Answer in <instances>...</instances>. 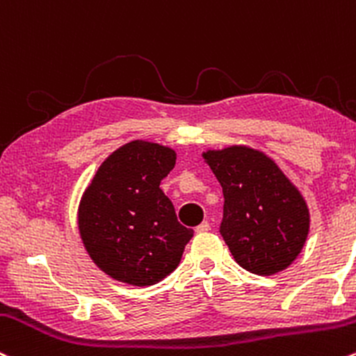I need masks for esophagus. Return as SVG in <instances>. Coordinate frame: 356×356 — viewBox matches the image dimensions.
Listing matches in <instances>:
<instances>
[{
	"label": "esophagus",
	"instance_id": "34e87169",
	"mask_svg": "<svg viewBox=\"0 0 356 356\" xmlns=\"http://www.w3.org/2000/svg\"><path fill=\"white\" fill-rule=\"evenodd\" d=\"M209 229H211V226H209L208 221H202L201 225L196 226V232L197 233H206V232H209Z\"/></svg>",
	"mask_w": 356,
	"mask_h": 356
}]
</instances>
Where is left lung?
I'll return each instance as SVG.
<instances>
[{"mask_svg":"<svg viewBox=\"0 0 356 356\" xmlns=\"http://www.w3.org/2000/svg\"><path fill=\"white\" fill-rule=\"evenodd\" d=\"M222 187L221 235L245 270L273 275L302 250L311 216L306 199L275 160L248 145L202 152Z\"/></svg>","mask_w":356,"mask_h":356,"instance_id":"8db88e82","label":"left lung"}]
</instances>
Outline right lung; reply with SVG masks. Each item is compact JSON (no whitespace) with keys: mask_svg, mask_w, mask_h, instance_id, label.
<instances>
[{"mask_svg":"<svg viewBox=\"0 0 356 356\" xmlns=\"http://www.w3.org/2000/svg\"><path fill=\"white\" fill-rule=\"evenodd\" d=\"M175 159V150L160 143H124L101 163L81 197L77 228L86 252L118 282H160L177 268L194 235L160 189Z\"/></svg>","mask_w":356,"mask_h":356,"instance_id":"obj_1","label":"right lung"}]
</instances>
